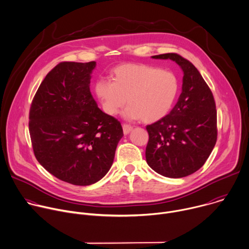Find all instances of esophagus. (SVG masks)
<instances>
[{"instance_id": "esophagus-1", "label": "esophagus", "mask_w": 249, "mask_h": 249, "mask_svg": "<svg viewBox=\"0 0 249 249\" xmlns=\"http://www.w3.org/2000/svg\"><path fill=\"white\" fill-rule=\"evenodd\" d=\"M123 130H124V134H128L132 130V126L124 124H123Z\"/></svg>"}]
</instances>
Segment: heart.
Masks as SVG:
<instances>
[{
    "mask_svg": "<svg viewBox=\"0 0 249 249\" xmlns=\"http://www.w3.org/2000/svg\"><path fill=\"white\" fill-rule=\"evenodd\" d=\"M111 75L112 81L99 79L94 84L107 115H117L127 103L125 119L155 123L172 110L178 93V81L172 71L146 64H124Z\"/></svg>",
    "mask_w": 249,
    "mask_h": 249,
    "instance_id": "b5f03b06",
    "label": "heart"
}]
</instances>
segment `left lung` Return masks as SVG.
<instances>
[{"mask_svg":"<svg viewBox=\"0 0 249 249\" xmlns=\"http://www.w3.org/2000/svg\"><path fill=\"white\" fill-rule=\"evenodd\" d=\"M152 58L176 62L183 77L181 93L170 114L146 126V162L164 177L183 178L204 165L216 144L215 100L202 75L189 61L175 53Z\"/></svg>","mask_w":249,"mask_h":249,"instance_id":"8db88e82","label":"left lung"}]
</instances>
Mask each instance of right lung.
I'll return each mask as SVG.
<instances>
[{"label": "right lung", "instance_id": "add662e5", "mask_svg": "<svg viewBox=\"0 0 249 249\" xmlns=\"http://www.w3.org/2000/svg\"><path fill=\"white\" fill-rule=\"evenodd\" d=\"M96 62H63L40 84L30 107L34 155L59 179L90 185L106 176L124 136L121 123L98 108L90 92Z\"/></svg>", "mask_w": 249, "mask_h": 249}]
</instances>
